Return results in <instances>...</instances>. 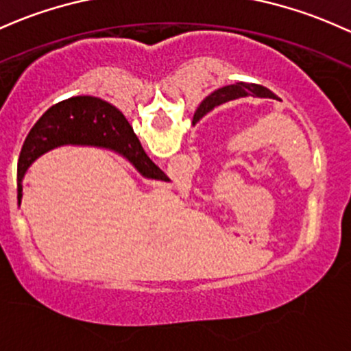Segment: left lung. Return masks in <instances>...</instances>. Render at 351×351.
<instances>
[{
	"label": "left lung",
	"instance_id": "1",
	"mask_svg": "<svg viewBox=\"0 0 351 351\" xmlns=\"http://www.w3.org/2000/svg\"><path fill=\"white\" fill-rule=\"evenodd\" d=\"M241 97H256V99H273L274 93L271 90H267L266 86L258 85V84H246V82H236L232 85H226L222 88L214 90L210 95H207L204 100L201 101V105L197 107L194 114V122H197L199 119L209 114L210 110H214L219 105L226 104V101H231Z\"/></svg>",
	"mask_w": 351,
	"mask_h": 351
}]
</instances>
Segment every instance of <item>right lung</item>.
<instances>
[{"instance_id":"add662e5","label":"right lung","mask_w":351,"mask_h":351,"mask_svg":"<svg viewBox=\"0 0 351 351\" xmlns=\"http://www.w3.org/2000/svg\"><path fill=\"white\" fill-rule=\"evenodd\" d=\"M63 145L112 150L129 160L142 177L169 180L149 159L119 108L99 97H71L48 108L25 138L18 159V206L23 197V179L33 162Z\"/></svg>"}]
</instances>
